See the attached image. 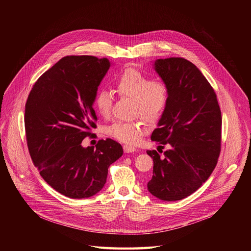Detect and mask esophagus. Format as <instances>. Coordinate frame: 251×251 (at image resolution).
<instances>
[{"label": "esophagus", "mask_w": 251, "mask_h": 251, "mask_svg": "<svg viewBox=\"0 0 251 251\" xmlns=\"http://www.w3.org/2000/svg\"><path fill=\"white\" fill-rule=\"evenodd\" d=\"M124 151L125 152H133L136 151V149L130 145H124Z\"/></svg>", "instance_id": "34e87169"}]
</instances>
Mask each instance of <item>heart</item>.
Here are the masks:
<instances>
[{"label": "heart", "mask_w": 251, "mask_h": 251, "mask_svg": "<svg viewBox=\"0 0 251 251\" xmlns=\"http://www.w3.org/2000/svg\"><path fill=\"white\" fill-rule=\"evenodd\" d=\"M114 86L120 98L133 100V115L149 121L159 118L167 107L170 96L168 84L162 79H151L146 73L134 69H126L119 73ZM95 105L99 113L108 118L113 106V94L102 89L98 92ZM147 130L143 121L116 122L106 130L108 135L124 143H139Z\"/></svg>", "instance_id": "1"}]
</instances>
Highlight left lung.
Masks as SVG:
<instances>
[{
    "mask_svg": "<svg viewBox=\"0 0 251 251\" xmlns=\"http://www.w3.org/2000/svg\"><path fill=\"white\" fill-rule=\"evenodd\" d=\"M154 70L170 90L167 107L151 136L170 149L152 158L148 190L163 201H177L195 192L213 173L221 150V111L215 90L191 62L159 59ZM163 147V146H159Z\"/></svg>",
    "mask_w": 251,
    "mask_h": 251,
    "instance_id": "8db88e82",
    "label": "left lung"
}]
</instances>
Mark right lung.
Segmentation results:
<instances>
[{
	"mask_svg": "<svg viewBox=\"0 0 251 251\" xmlns=\"http://www.w3.org/2000/svg\"><path fill=\"white\" fill-rule=\"evenodd\" d=\"M109 68L106 58L64 57L36 80L25 105L26 140L35 166L52 188L72 199L100 191L109 166L123 155L121 144L110 138L96 149L81 145L97 128L93 103Z\"/></svg>",
	"mask_w": 251,
	"mask_h": 251,
	"instance_id": "right-lung-1",
	"label": "right lung"
}]
</instances>
